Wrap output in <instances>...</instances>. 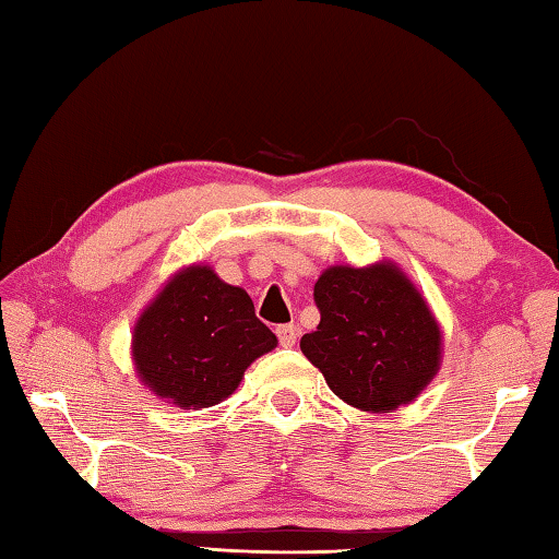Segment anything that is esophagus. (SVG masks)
Returning <instances> with one entry per match:
<instances>
[{
	"instance_id": "obj_1",
	"label": "esophagus",
	"mask_w": 559,
	"mask_h": 559,
	"mask_svg": "<svg viewBox=\"0 0 559 559\" xmlns=\"http://www.w3.org/2000/svg\"><path fill=\"white\" fill-rule=\"evenodd\" d=\"M277 338H280L282 347H292L294 343H297V325H292V323L277 325Z\"/></svg>"
}]
</instances>
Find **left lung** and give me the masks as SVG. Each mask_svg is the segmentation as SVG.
<instances>
[{"label":"left lung","instance_id":"1","mask_svg":"<svg viewBox=\"0 0 559 559\" xmlns=\"http://www.w3.org/2000/svg\"><path fill=\"white\" fill-rule=\"evenodd\" d=\"M313 301L321 321L301 338V353L345 404L389 414L438 374L440 325L394 262L329 267Z\"/></svg>","mask_w":559,"mask_h":559}]
</instances>
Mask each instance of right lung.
<instances>
[{
  "label": "right lung",
  "instance_id": "1",
  "mask_svg": "<svg viewBox=\"0 0 559 559\" xmlns=\"http://www.w3.org/2000/svg\"><path fill=\"white\" fill-rule=\"evenodd\" d=\"M277 347L246 289L189 265L167 280L133 325V362L155 396L206 408L236 392L252 360Z\"/></svg>",
  "mask_w": 559,
  "mask_h": 559
}]
</instances>
